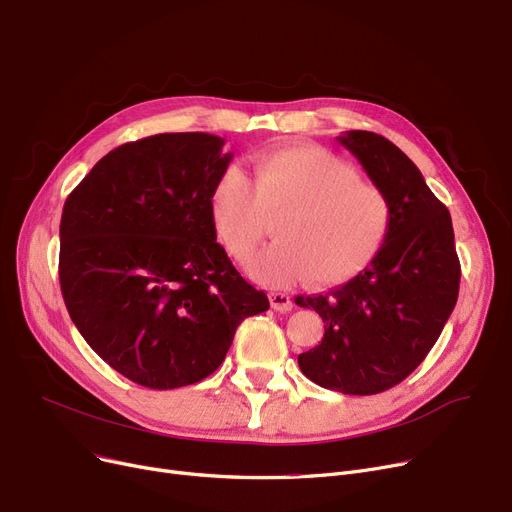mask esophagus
I'll return each instance as SVG.
<instances>
[{
  "label": "esophagus",
  "instance_id": "obj_1",
  "mask_svg": "<svg viewBox=\"0 0 512 512\" xmlns=\"http://www.w3.org/2000/svg\"><path fill=\"white\" fill-rule=\"evenodd\" d=\"M270 303L280 313H288L292 309V301H290L288 294H284V292H272L270 294Z\"/></svg>",
  "mask_w": 512,
  "mask_h": 512
}]
</instances>
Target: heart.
I'll return each instance as SVG.
<instances>
[{
	"label": "heart",
	"mask_w": 512,
	"mask_h": 512,
	"mask_svg": "<svg viewBox=\"0 0 512 512\" xmlns=\"http://www.w3.org/2000/svg\"><path fill=\"white\" fill-rule=\"evenodd\" d=\"M211 215L226 249L247 261L278 218L276 240L253 263L267 288L307 278L342 284L378 257L392 224L382 188L359 180L355 168L313 145H284L251 159V182L228 168L211 191Z\"/></svg>",
	"instance_id": "heart-1"
}]
</instances>
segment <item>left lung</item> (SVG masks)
<instances>
[{
    "mask_svg": "<svg viewBox=\"0 0 512 512\" xmlns=\"http://www.w3.org/2000/svg\"><path fill=\"white\" fill-rule=\"evenodd\" d=\"M351 151L390 201L392 224L369 267L326 294L297 297L324 319V340L299 355L311 382L342 394H378L432 351L459 299L452 220L413 161L382 134L348 130Z\"/></svg>",
    "mask_w": 512,
    "mask_h": 512,
    "instance_id": "8db88e82",
    "label": "left lung"
}]
</instances>
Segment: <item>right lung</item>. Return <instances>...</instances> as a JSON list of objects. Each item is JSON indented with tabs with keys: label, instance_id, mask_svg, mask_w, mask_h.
<instances>
[{
	"label": "right lung",
	"instance_id": "obj_1",
	"mask_svg": "<svg viewBox=\"0 0 512 512\" xmlns=\"http://www.w3.org/2000/svg\"><path fill=\"white\" fill-rule=\"evenodd\" d=\"M207 132L116 147L68 195L60 286L87 344L153 390L218 369L242 319L270 309L215 242L211 191L232 153Z\"/></svg>",
	"mask_w": 512,
	"mask_h": 512
}]
</instances>
